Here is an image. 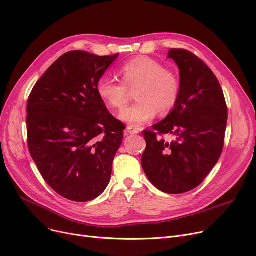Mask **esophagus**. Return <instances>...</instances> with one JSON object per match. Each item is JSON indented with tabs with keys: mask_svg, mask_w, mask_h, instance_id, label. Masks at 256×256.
Listing matches in <instances>:
<instances>
[{
	"mask_svg": "<svg viewBox=\"0 0 256 256\" xmlns=\"http://www.w3.org/2000/svg\"><path fill=\"white\" fill-rule=\"evenodd\" d=\"M140 130H139V128H134V126H128V128H126V134H138Z\"/></svg>",
	"mask_w": 256,
	"mask_h": 256,
	"instance_id": "esophagus-1",
	"label": "esophagus"
}]
</instances>
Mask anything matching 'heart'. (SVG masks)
<instances>
[{"label":"heart","instance_id":"1","mask_svg":"<svg viewBox=\"0 0 256 256\" xmlns=\"http://www.w3.org/2000/svg\"><path fill=\"white\" fill-rule=\"evenodd\" d=\"M122 82L102 76L98 78L96 91L100 100L113 109L121 110L136 90L138 100L120 113V119L132 126H141L158 112L166 115L176 104L180 93V76L148 57H137L119 70Z\"/></svg>","mask_w":256,"mask_h":256}]
</instances>
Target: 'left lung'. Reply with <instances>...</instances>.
<instances>
[{"mask_svg":"<svg viewBox=\"0 0 256 256\" xmlns=\"http://www.w3.org/2000/svg\"><path fill=\"white\" fill-rule=\"evenodd\" d=\"M168 58L180 68V98L164 120L143 132L146 148L141 163L158 190L182 194L198 186L218 162L227 106L218 78L202 60L184 48H171ZM165 134L174 140L166 142Z\"/></svg>","mask_w":256,"mask_h":256,"instance_id":"obj_1","label":"left lung"}]
</instances>
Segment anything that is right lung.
I'll use <instances>...</instances> for the list:
<instances>
[{"instance_id": "right-lung-1", "label": "right lung", "mask_w": 256, "mask_h": 256, "mask_svg": "<svg viewBox=\"0 0 256 256\" xmlns=\"http://www.w3.org/2000/svg\"><path fill=\"white\" fill-rule=\"evenodd\" d=\"M117 57L65 52L38 80L26 104L32 158L54 191L76 202L104 191L122 142L124 124L96 91L98 78Z\"/></svg>"}]
</instances>
